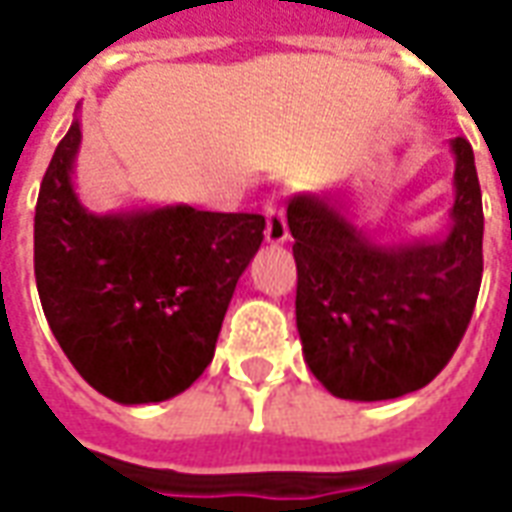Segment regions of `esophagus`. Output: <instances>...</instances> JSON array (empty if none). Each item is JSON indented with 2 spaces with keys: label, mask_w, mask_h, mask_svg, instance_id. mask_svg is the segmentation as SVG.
I'll list each match as a JSON object with an SVG mask.
<instances>
[{
  "label": "esophagus",
  "mask_w": 512,
  "mask_h": 512,
  "mask_svg": "<svg viewBox=\"0 0 512 512\" xmlns=\"http://www.w3.org/2000/svg\"><path fill=\"white\" fill-rule=\"evenodd\" d=\"M268 224H266V241L268 244H285L290 238L288 230V219H285V211L279 208L277 202H268Z\"/></svg>",
  "instance_id": "obj_1"
}]
</instances>
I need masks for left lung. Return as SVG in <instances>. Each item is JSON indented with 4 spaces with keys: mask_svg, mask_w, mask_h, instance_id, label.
Here are the masks:
<instances>
[{
    "mask_svg": "<svg viewBox=\"0 0 512 512\" xmlns=\"http://www.w3.org/2000/svg\"><path fill=\"white\" fill-rule=\"evenodd\" d=\"M455 202L441 238L378 244L337 194H296L288 227L299 271L304 362L334 397L392 400L439 376L472 321L483 279V194L472 145L455 136Z\"/></svg>",
    "mask_w": 512,
    "mask_h": 512,
    "instance_id": "obj_1",
    "label": "left lung"
}]
</instances>
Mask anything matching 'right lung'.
<instances>
[{
  "mask_svg": "<svg viewBox=\"0 0 512 512\" xmlns=\"http://www.w3.org/2000/svg\"><path fill=\"white\" fill-rule=\"evenodd\" d=\"M79 145L76 117L40 183V304L93 389L123 406L161 403L211 365L224 312L263 244L266 219L191 205L98 216L73 191Z\"/></svg>",
  "mask_w": 512,
  "mask_h": 512,
  "instance_id": "obj_1",
  "label": "right lung"
}]
</instances>
